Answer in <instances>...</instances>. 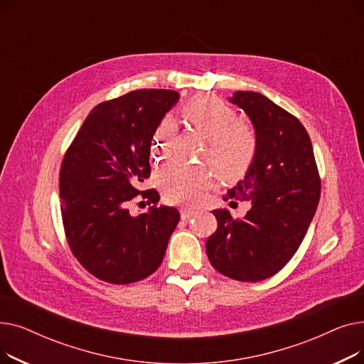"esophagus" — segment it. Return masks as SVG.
Wrapping results in <instances>:
<instances>
[{
    "instance_id": "34e87169",
    "label": "esophagus",
    "mask_w": 364,
    "mask_h": 364,
    "mask_svg": "<svg viewBox=\"0 0 364 364\" xmlns=\"http://www.w3.org/2000/svg\"><path fill=\"white\" fill-rule=\"evenodd\" d=\"M180 214H181L183 220H188V218H192L196 214V211H195L193 208H181Z\"/></svg>"
}]
</instances>
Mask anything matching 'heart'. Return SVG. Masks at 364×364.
Segmentation results:
<instances>
[{
	"label": "heart",
	"mask_w": 364,
	"mask_h": 364,
	"mask_svg": "<svg viewBox=\"0 0 364 364\" xmlns=\"http://www.w3.org/2000/svg\"><path fill=\"white\" fill-rule=\"evenodd\" d=\"M183 113L200 136L208 140L205 159L211 162L224 178L240 177L254 159L257 140L250 127L236 124L235 109L215 95L205 94L190 100ZM174 132V121L171 117H165L151 139V155L156 161L165 158ZM155 178L164 199L171 203L195 202L214 184V174L208 168L186 165L178 161H171L159 168Z\"/></svg>",
	"instance_id": "b5f03b06"
}]
</instances>
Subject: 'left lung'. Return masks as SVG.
<instances>
[{"label": "left lung", "instance_id": "obj_1", "mask_svg": "<svg viewBox=\"0 0 364 364\" xmlns=\"http://www.w3.org/2000/svg\"><path fill=\"white\" fill-rule=\"evenodd\" d=\"M228 100L251 119L257 149L245 178L223 199L252 206L242 220L227 209L213 211L218 227L206 254L221 274L259 282L298 251L318 205L320 177L309 132L294 114L254 91H236Z\"/></svg>", "mask_w": 364, "mask_h": 364}]
</instances>
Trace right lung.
<instances>
[{"label": "right lung", "instance_id": "add662e5", "mask_svg": "<svg viewBox=\"0 0 364 364\" xmlns=\"http://www.w3.org/2000/svg\"><path fill=\"white\" fill-rule=\"evenodd\" d=\"M180 99L172 90H137L95 106L69 146L60 168V209L72 254L85 270L128 284L158 270L180 221L172 206H156L150 177L153 132ZM156 205L131 216L137 194Z\"/></svg>", "mask_w": 364, "mask_h": 364}]
</instances>
